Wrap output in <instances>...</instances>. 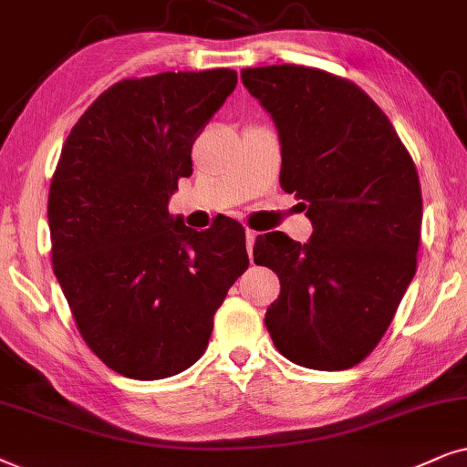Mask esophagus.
<instances>
[{
	"mask_svg": "<svg viewBox=\"0 0 467 467\" xmlns=\"http://www.w3.org/2000/svg\"><path fill=\"white\" fill-rule=\"evenodd\" d=\"M256 237H258L256 230H252V228H247V230H245V244H247V254H250V258H252L254 241H256Z\"/></svg>",
	"mask_w": 467,
	"mask_h": 467,
	"instance_id": "1",
	"label": "esophagus"
}]
</instances>
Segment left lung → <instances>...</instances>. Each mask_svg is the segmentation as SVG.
<instances>
[{
    "instance_id": "left-lung-1",
    "label": "left lung",
    "mask_w": 467,
    "mask_h": 467,
    "mask_svg": "<svg viewBox=\"0 0 467 467\" xmlns=\"http://www.w3.org/2000/svg\"><path fill=\"white\" fill-rule=\"evenodd\" d=\"M241 78L275 121L279 183L303 201L314 226L303 245L284 233L256 239L254 263L282 285L265 325L292 363L350 369L387 333L416 273V166L352 80L295 64L247 67Z\"/></svg>"
}]
</instances>
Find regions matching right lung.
<instances>
[{"label":"right lung","mask_w":467,"mask_h":467,"mask_svg":"<svg viewBox=\"0 0 467 467\" xmlns=\"http://www.w3.org/2000/svg\"><path fill=\"white\" fill-rule=\"evenodd\" d=\"M234 87L228 67L123 78L61 149L48 190L53 271L85 344L126 378L194 365L250 265L239 223L196 233L169 213L196 136Z\"/></svg>","instance_id":"obj_1"}]
</instances>
